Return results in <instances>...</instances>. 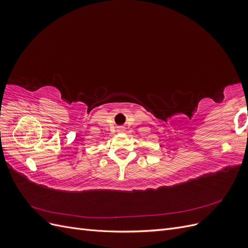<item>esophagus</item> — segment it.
Masks as SVG:
<instances>
[{
  "label": "esophagus",
  "instance_id": "1",
  "mask_svg": "<svg viewBox=\"0 0 248 248\" xmlns=\"http://www.w3.org/2000/svg\"><path fill=\"white\" fill-rule=\"evenodd\" d=\"M123 130H124V127L123 126L118 127V131H123Z\"/></svg>",
  "mask_w": 248,
  "mask_h": 248
}]
</instances>
